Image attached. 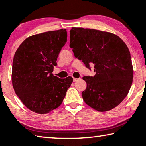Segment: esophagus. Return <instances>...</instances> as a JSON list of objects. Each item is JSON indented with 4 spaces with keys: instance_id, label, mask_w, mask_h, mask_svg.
<instances>
[{
    "instance_id": "34e87169",
    "label": "esophagus",
    "mask_w": 146,
    "mask_h": 146,
    "mask_svg": "<svg viewBox=\"0 0 146 146\" xmlns=\"http://www.w3.org/2000/svg\"><path fill=\"white\" fill-rule=\"evenodd\" d=\"M78 80H79V78H73L74 82H76V81H78Z\"/></svg>"
}]
</instances>
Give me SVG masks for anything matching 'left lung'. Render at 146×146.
<instances>
[{"instance_id": "left-lung-1", "label": "left lung", "mask_w": 146, "mask_h": 146, "mask_svg": "<svg viewBox=\"0 0 146 146\" xmlns=\"http://www.w3.org/2000/svg\"><path fill=\"white\" fill-rule=\"evenodd\" d=\"M70 47L75 57L88 68L94 64V76H84L87 83L82 93L86 104L100 112L109 111L119 105L132 86L133 67L129 49L114 33L72 27Z\"/></svg>"}]
</instances>
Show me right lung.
Listing matches in <instances>:
<instances>
[{
  "mask_svg": "<svg viewBox=\"0 0 146 146\" xmlns=\"http://www.w3.org/2000/svg\"><path fill=\"white\" fill-rule=\"evenodd\" d=\"M67 41L66 29L27 37L19 46L12 62V82L24 105L37 114H47L62 103L73 78L52 74L59 52Z\"/></svg>",
  "mask_w": 146,
  "mask_h": 146,
  "instance_id": "add662e5",
  "label": "right lung"
}]
</instances>
